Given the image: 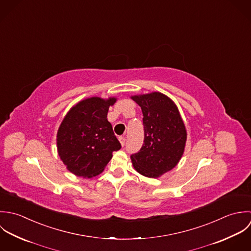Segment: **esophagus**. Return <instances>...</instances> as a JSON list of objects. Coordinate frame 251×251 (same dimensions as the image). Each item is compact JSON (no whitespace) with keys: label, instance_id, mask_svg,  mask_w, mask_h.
<instances>
[{"label":"esophagus","instance_id":"34e87169","mask_svg":"<svg viewBox=\"0 0 251 251\" xmlns=\"http://www.w3.org/2000/svg\"><path fill=\"white\" fill-rule=\"evenodd\" d=\"M118 140H119V142H120V144H121V146L123 147L124 145H125V141H126V139H125V137H119L118 138Z\"/></svg>","mask_w":251,"mask_h":251}]
</instances>
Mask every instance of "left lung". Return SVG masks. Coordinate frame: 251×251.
Here are the masks:
<instances>
[{
    "label": "left lung",
    "mask_w": 251,
    "mask_h": 251,
    "mask_svg": "<svg viewBox=\"0 0 251 251\" xmlns=\"http://www.w3.org/2000/svg\"><path fill=\"white\" fill-rule=\"evenodd\" d=\"M142 108L145 140L141 151L131 156L134 169L144 176L157 178L173 170L181 159L187 132L175 101L160 92L131 96Z\"/></svg>",
    "instance_id": "left-lung-1"
}]
</instances>
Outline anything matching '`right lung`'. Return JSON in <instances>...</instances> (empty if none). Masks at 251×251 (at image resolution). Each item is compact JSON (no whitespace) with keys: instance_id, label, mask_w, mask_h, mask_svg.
I'll list each match as a JSON object with an SVG mask.
<instances>
[{"instance_id":"1","label":"right lung","mask_w":251,"mask_h":251,"mask_svg":"<svg viewBox=\"0 0 251 251\" xmlns=\"http://www.w3.org/2000/svg\"><path fill=\"white\" fill-rule=\"evenodd\" d=\"M115 97H90L73 105L62 120L56 137L60 159L76 176L94 177L104 170L112 152L121 145L107 120Z\"/></svg>"}]
</instances>
